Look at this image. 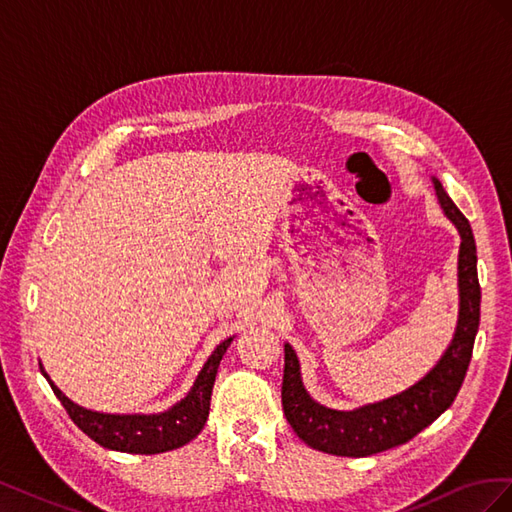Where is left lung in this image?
Here are the masks:
<instances>
[{
  "mask_svg": "<svg viewBox=\"0 0 512 512\" xmlns=\"http://www.w3.org/2000/svg\"><path fill=\"white\" fill-rule=\"evenodd\" d=\"M440 205L448 215L459 235V322L440 363L429 374L416 382L412 389L352 412L329 410L309 397L301 384L299 361L294 350L284 348V382H282V406L286 421L294 433L307 444L322 453L339 457H367L393 446L406 444L416 433L451 408L472 359L474 337L480 322V284L476 271V243L470 222L466 220L442 183L433 179Z\"/></svg>",
  "mask_w": 512,
  "mask_h": 512,
  "instance_id": "8db88e82",
  "label": "left lung"
}]
</instances>
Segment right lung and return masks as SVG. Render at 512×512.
<instances>
[{"label": "right lung", "mask_w": 512, "mask_h": 512, "mask_svg": "<svg viewBox=\"0 0 512 512\" xmlns=\"http://www.w3.org/2000/svg\"><path fill=\"white\" fill-rule=\"evenodd\" d=\"M232 337L224 339V342L213 350L205 367L200 369V374L192 386L188 397L181 399L177 406L162 414H100L91 412L81 406L72 404V401L61 393L57 386L49 380L53 393L61 401V406L66 408L68 416L74 421L83 433L98 442L104 448H113V451L121 453H136V455H156L166 453L188 444L194 440L200 431H203L209 406H211V391L215 374H218V367L226 348L230 346Z\"/></svg>", "instance_id": "1"}]
</instances>
